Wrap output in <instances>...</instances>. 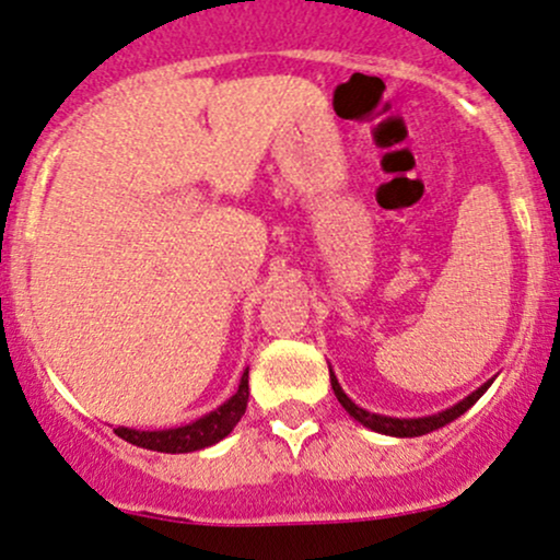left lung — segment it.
<instances>
[{
	"mask_svg": "<svg viewBox=\"0 0 560 560\" xmlns=\"http://www.w3.org/2000/svg\"><path fill=\"white\" fill-rule=\"evenodd\" d=\"M330 383H332V392H336L338 401H341L343 410H347L351 418L360 420V423L368 425L370 431L386 433V436H401V439H405V436H423V433H431V431L442 429V425L452 423V420L460 418L463 412L470 410V407H474L476 401H479L481 394L487 392L489 386H492V381H487V383H483V386L476 388L474 394H468L466 399L457 401V405L447 407V410L436 412V416H425V418H388V416H378V412H368V410H362L360 405H354V401H351L347 394H343V388L338 386L336 375H332V373H330Z\"/></svg>",
	"mask_w": 560,
	"mask_h": 560,
	"instance_id": "1",
	"label": "left lung"
}]
</instances>
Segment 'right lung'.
Instances as JSON below:
<instances>
[{
  "instance_id": "add662e5",
  "label": "right lung",
  "mask_w": 560,
  "mask_h": 560,
  "mask_svg": "<svg viewBox=\"0 0 560 560\" xmlns=\"http://www.w3.org/2000/svg\"><path fill=\"white\" fill-rule=\"evenodd\" d=\"M246 405H248V370L243 373L237 392L232 394L222 407H217V410L209 412V416L192 420V423L187 425H177V429H163V431H137V429H124V425H118L116 433L142 450L172 452V455H179V452H196L222 442V439L235 429L237 420L243 418Z\"/></svg>"
}]
</instances>
